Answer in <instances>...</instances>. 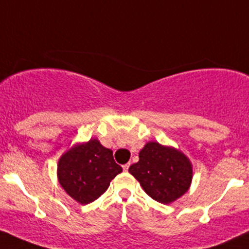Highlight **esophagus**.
I'll list each match as a JSON object with an SVG mask.
<instances>
[{
    "instance_id": "obj_1",
    "label": "esophagus",
    "mask_w": 249,
    "mask_h": 249,
    "mask_svg": "<svg viewBox=\"0 0 249 249\" xmlns=\"http://www.w3.org/2000/svg\"><path fill=\"white\" fill-rule=\"evenodd\" d=\"M129 167H130V162H127V164L123 165V170H124V171H127V170H129Z\"/></svg>"
}]
</instances>
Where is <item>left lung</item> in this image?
Segmentation results:
<instances>
[{"label": "left lung", "mask_w": 249, "mask_h": 249, "mask_svg": "<svg viewBox=\"0 0 249 249\" xmlns=\"http://www.w3.org/2000/svg\"><path fill=\"white\" fill-rule=\"evenodd\" d=\"M139 157L140 160L129 167V172L155 201L167 205L188 192L193 166L180 150L148 142Z\"/></svg>", "instance_id": "1"}]
</instances>
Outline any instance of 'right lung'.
<instances>
[{"mask_svg":"<svg viewBox=\"0 0 249 249\" xmlns=\"http://www.w3.org/2000/svg\"><path fill=\"white\" fill-rule=\"evenodd\" d=\"M122 167L113 152L96 139L73 145L57 162V178L65 192L82 205L99 199Z\"/></svg>","mask_w":249,"mask_h":249,"instance_id":"add662e5","label":"right lung"}]
</instances>
